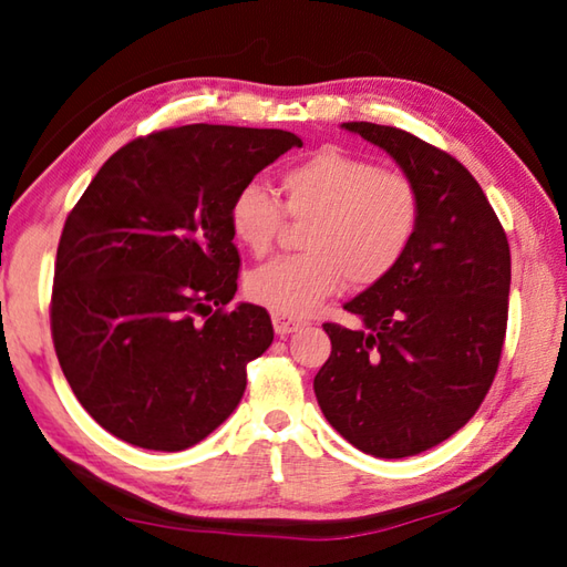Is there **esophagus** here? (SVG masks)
<instances>
[{
    "instance_id": "34e87169",
    "label": "esophagus",
    "mask_w": 567,
    "mask_h": 567,
    "mask_svg": "<svg viewBox=\"0 0 567 567\" xmlns=\"http://www.w3.org/2000/svg\"><path fill=\"white\" fill-rule=\"evenodd\" d=\"M272 327H275V333L287 336V333H295L297 329H302L305 321L302 319L285 317V315H272Z\"/></svg>"
}]
</instances>
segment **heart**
Segmentation results:
<instances>
[{"label": "heart", "instance_id": "b5f03b06", "mask_svg": "<svg viewBox=\"0 0 567 567\" xmlns=\"http://www.w3.org/2000/svg\"><path fill=\"white\" fill-rule=\"evenodd\" d=\"M282 202L260 185L236 192L228 226L252 256H262L285 226V212L305 228V256L275 258L246 277L252 302L275 315L315 311L343 280H384L412 244L421 199L414 179L341 148H321L280 175Z\"/></svg>", "mask_w": 567, "mask_h": 567}]
</instances>
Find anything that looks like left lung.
<instances>
[{
	"mask_svg": "<svg viewBox=\"0 0 567 567\" xmlns=\"http://www.w3.org/2000/svg\"><path fill=\"white\" fill-rule=\"evenodd\" d=\"M414 179L416 234L400 265L323 323L331 355L315 378L329 424L375 457L424 453L463 429L497 375L512 256L483 187L453 155L402 128L348 122Z\"/></svg>",
	"mask_w": 567,
	"mask_h": 567,
	"instance_id": "obj_1",
	"label": "left lung"
}]
</instances>
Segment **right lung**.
<instances>
[{
	"instance_id": "add662e5",
	"label": "right lung",
	"mask_w": 567,
	"mask_h": 567,
	"mask_svg": "<svg viewBox=\"0 0 567 567\" xmlns=\"http://www.w3.org/2000/svg\"><path fill=\"white\" fill-rule=\"evenodd\" d=\"M302 138L189 124L118 148L68 214L51 333L72 392L102 429L185 451L238 406L246 365L272 343L256 305L226 311L240 258L228 209Z\"/></svg>"
}]
</instances>
